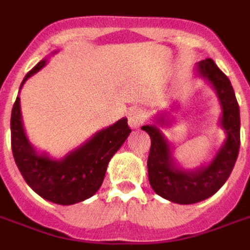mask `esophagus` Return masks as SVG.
I'll use <instances>...</instances> for the list:
<instances>
[{"mask_svg": "<svg viewBox=\"0 0 250 250\" xmlns=\"http://www.w3.org/2000/svg\"><path fill=\"white\" fill-rule=\"evenodd\" d=\"M146 120V114H145V111L142 108H132L128 112V125L132 127V128H139L142 125H143V122Z\"/></svg>", "mask_w": 250, "mask_h": 250, "instance_id": "1", "label": "esophagus"}]
</instances>
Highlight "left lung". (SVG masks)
Masks as SVG:
<instances>
[{
	"mask_svg": "<svg viewBox=\"0 0 250 250\" xmlns=\"http://www.w3.org/2000/svg\"><path fill=\"white\" fill-rule=\"evenodd\" d=\"M198 73L217 92L222 107L221 125L226 132L225 143L208 166L193 171L181 170L175 166L168 142L157 125L142 127L151 138L147 159L150 185L158 195L174 204H197L217 193L229 178L240 150V107L230 80L211 59L198 62ZM158 123L166 125L168 122L162 115Z\"/></svg>",
	"mask_w": 250,
	"mask_h": 250,
	"instance_id": "1",
	"label": "left lung"
}]
</instances>
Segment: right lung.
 <instances>
[{
	"label": "right lung",
	"instance_id": "add662e5",
	"mask_svg": "<svg viewBox=\"0 0 250 250\" xmlns=\"http://www.w3.org/2000/svg\"><path fill=\"white\" fill-rule=\"evenodd\" d=\"M41 60L30 69L24 83L45 65ZM20 87V89H21ZM12 151L14 161L25 182L40 197L57 205H73L92 197L103 184L107 166L114 154L130 135L127 119L118 120L115 125L96 132L87 143L56 161L45 154H39L25 135L20 98L17 96L10 118Z\"/></svg>",
	"mask_w": 250,
	"mask_h": 250
}]
</instances>
